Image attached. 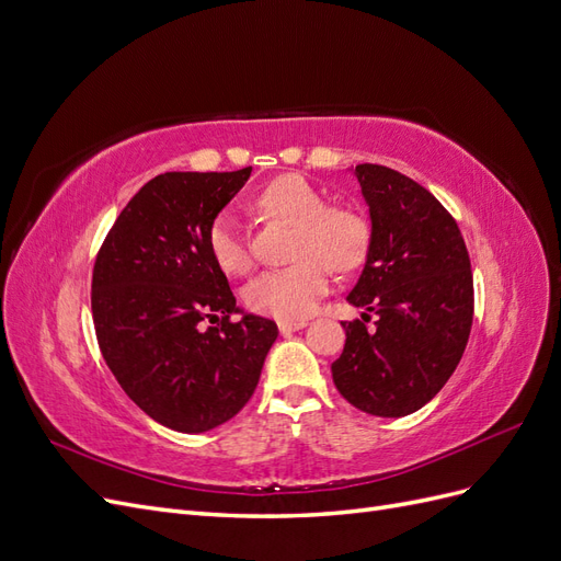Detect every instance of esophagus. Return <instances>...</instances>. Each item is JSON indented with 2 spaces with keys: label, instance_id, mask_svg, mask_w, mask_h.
<instances>
[{
  "label": "esophagus",
  "instance_id": "esophagus-1",
  "mask_svg": "<svg viewBox=\"0 0 561 561\" xmlns=\"http://www.w3.org/2000/svg\"><path fill=\"white\" fill-rule=\"evenodd\" d=\"M301 328H307V320H278V330L280 334H290Z\"/></svg>",
  "mask_w": 561,
  "mask_h": 561
}]
</instances>
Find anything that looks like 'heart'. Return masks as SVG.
Returning <instances> with one entry per match:
<instances>
[{
    "label": "heart",
    "instance_id": "obj_1",
    "mask_svg": "<svg viewBox=\"0 0 561 561\" xmlns=\"http://www.w3.org/2000/svg\"><path fill=\"white\" fill-rule=\"evenodd\" d=\"M264 215L297 227L293 260L297 264L264 271L245 285L248 309L280 320L309 316L318 299L328 293L330 270L346 274L358 268L371 245V225L363 210L353 206H330L307 178L287 173L271 180L257 196ZM208 252L215 264L231 276L250 268V250L239 219L219 213L208 229Z\"/></svg>",
    "mask_w": 561,
    "mask_h": 561
}]
</instances>
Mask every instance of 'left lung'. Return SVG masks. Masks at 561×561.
I'll list each match as a JSON object with an SVG mask.
<instances>
[{"mask_svg":"<svg viewBox=\"0 0 561 561\" xmlns=\"http://www.w3.org/2000/svg\"><path fill=\"white\" fill-rule=\"evenodd\" d=\"M371 245L348 304L378 316L342 322L346 344L332 363L339 393L371 416L398 419L431 402L466 351L472 271L456 219L428 190L393 168L358 163Z\"/></svg>","mask_w":561,"mask_h":561,"instance_id":"1","label":"left lung"}]
</instances>
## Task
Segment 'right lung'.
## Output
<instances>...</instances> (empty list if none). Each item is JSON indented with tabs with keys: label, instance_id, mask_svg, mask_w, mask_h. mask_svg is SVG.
<instances>
[{
	"label": "right lung",
	"instance_id": "add662e5",
	"mask_svg": "<svg viewBox=\"0 0 561 561\" xmlns=\"http://www.w3.org/2000/svg\"><path fill=\"white\" fill-rule=\"evenodd\" d=\"M250 173L248 165L149 180L93 266L91 307L107 367L147 416L180 433H206L239 414L278 336L274 320L236 307L208 252L213 219ZM236 312L242 320L231 323Z\"/></svg>",
	"mask_w": 561,
	"mask_h": 561
}]
</instances>
